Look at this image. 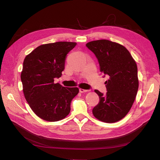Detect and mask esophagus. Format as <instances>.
Instances as JSON below:
<instances>
[{"instance_id": "obj_1", "label": "esophagus", "mask_w": 160, "mask_h": 160, "mask_svg": "<svg viewBox=\"0 0 160 160\" xmlns=\"http://www.w3.org/2000/svg\"><path fill=\"white\" fill-rule=\"evenodd\" d=\"M79 91H80V93H86V92L89 91V90H88V89H81V88L79 89Z\"/></svg>"}]
</instances>
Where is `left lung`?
Wrapping results in <instances>:
<instances>
[{"label": "left lung", "mask_w": 160, "mask_h": 160, "mask_svg": "<svg viewBox=\"0 0 160 160\" xmlns=\"http://www.w3.org/2000/svg\"><path fill=\"white\" fill-rule=\"evenodd\" d=\"M86 47L97 57L100 71L108 75L105 95L98 90L100 101L93 109L99 121L112 123L124 117L135 100L138 87V67L124 46L106 39L89 42Z\"/></svg>", "instance_id": "obj_1"}]
</instances>
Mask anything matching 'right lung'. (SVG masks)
<instances>
[{
	"mask_svg": "<svg viewBox=\"0 0 160 160\" xmlns=\"http://www.w3.org/2000/svg\"><path fill=\"white\" fill-rule=\"evenodd\" d=\"M74 42L60 41L38 47L24 58L21 79L23 93L30 107L41 119L55 122L71 111V102L78 88H65L54 78L61 77L67 54Z\"/></svg>",
	"mask_w": 160,
	"mask_h": 160,
	"instance_id": "1",
	"label": "right lung"
}]
</instances>
